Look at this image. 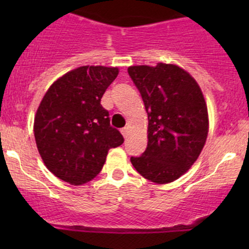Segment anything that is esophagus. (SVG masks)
<instances>
[{
  "label": "esophagus",
  "mask_w": 249,
  "mask_h": 249,
  "mask_svg": "<svg viewBox=\"0 0 249 249\" xmlns=\"http://www.w3.org/2000/svg\"><path fill=\"white\" fill-rule=\"evenodd\" d=\"M121 132L123 134V137H124V138L126 139L127 138V133H128V128L127 127H123L122 130H121Z\"/></svg>",
  "instance_id": "1"
}]
</instances>
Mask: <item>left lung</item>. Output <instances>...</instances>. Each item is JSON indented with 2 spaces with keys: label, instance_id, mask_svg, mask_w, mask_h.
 I'll return each mask as SVG.
<instances>
[{
  "label": "left lung",
  "instance_id": "obj_1",
  "mask_svg": "<svg viewBox=\"0 0 249 249\" xmlns=\"http://www.w3.org/2000/svg\"><path fill=\"white\" fill-rule=\"evenodd\" d=\"M128 75L148 117L147 147L131 157L137 172L156 184L182 176L198 159L208 133V113L198 83L174 64L136 65Z\"/></svg>",
  "mask_w": 249,
  "mask_h": 249
}]
</instances>
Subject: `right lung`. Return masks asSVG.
Instances as JSON below:
<instances>
[{
    "label": "right lung",
    "mask_w": 249,
    "mask_h": 249,
    "mask_svg": "<svg viewBox=\"0 0 249 249\" xmlns=\"http://www.w3.org/2000/svg\"><path fill=\"white\" fill-rule=\"evenodd\" d=\"M117 75L118 68H77L43 97L34 123L36 145L48 170L63 181L82 185L92 180L108 150L124 142L101 104Z\"/></svg>",
    "instance_id": "obj_1"
}]
</instances>
